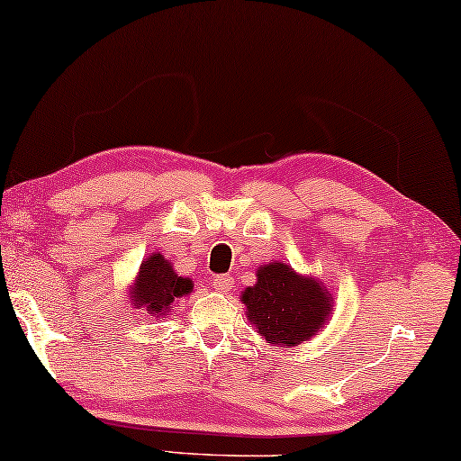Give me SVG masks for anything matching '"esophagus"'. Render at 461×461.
Returning <instances> with one entry per match:
<instances>
[{
    "mask_svg": "<svg viewBox=\"0 0 461 461\" xmlns=\"http://www.w3.org/2000/svg\"><path fill=\"white\" fill-rule=\"evenodd\" d=\"M212 286H214V290H218V293L226 294L232 288V278L230 276H216L214 282H212Z\"/></svg>",
    "mask_w": 461,
    "mask_h": 461,
    "instance_id": "34e87169",
    "label": "esophagus"
}]
</instances>
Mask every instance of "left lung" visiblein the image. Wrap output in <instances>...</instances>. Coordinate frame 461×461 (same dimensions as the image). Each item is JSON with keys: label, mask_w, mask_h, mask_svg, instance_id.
<instances>
[{"label": "left lung", "mask_w": 461, "mask_h": 461, "mask_svg": "<svg viewBox=\"0 0 461 461\" xmlns=\"http://www.w3.org/2000/svg\"><path fill=\"white\" fill-rule=\"evenodd\" d=\"M258 282L240 293L245 315L267 344L290 348L307 342L331 320L334 296L320 278L282 261L258 267Z\"/></svg>", "instance_id": "left-lung-1"}]
</instances>
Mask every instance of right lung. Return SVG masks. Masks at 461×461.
Here are the masks:
<instances>
[{
	"label": "right lung",
	"instance_id": "add662e5",
	"mask_svg": "<svg viewBox=\"0 0 461 461\" xmlns=\"http://www.w3.org/2000/svg\"><path fill=\"white\" fill-rule=\"evenodd\" d=\"M194 280L179 276L162 253H150L140 264L136 280L130 286V301L133 309L162 320L171 313L176 299L191 294Z\"/></svg>",
	"mask_w": 461,
	"mask_h": 461
}]
</instances>
